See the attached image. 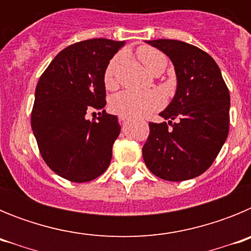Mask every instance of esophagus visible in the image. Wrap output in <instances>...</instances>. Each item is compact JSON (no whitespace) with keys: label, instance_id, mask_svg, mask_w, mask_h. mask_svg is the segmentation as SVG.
Segmentation results:
<instances>
[{"label":"esophagus","instance_id":"1","mask_svg":"<svg viewBox=\"0 0 251 251\" xmlns=\"http://www.w3.org/2000/svg\"><path fill=\"white\" fill-rule=\"evenodd\" d=\"M128 119H129V118H127V117H123V115H121V117H119V121H121L122 123H124V122H127Z\"/></svg>","mask_w":251,"mask_h":251}]
</instances>
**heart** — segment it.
I'll use <instances>...</instances> for the list:
<instances>
[{
  "label": "heart",
  "mask_w": 251,
  "mask_h": 251,
  "mask_svg": "<svg viewBox=\"0 0 251 251\" xmlns=\"http://www.w3.org/2000/svg\"><path fill=\"white\" fill-rule=\"evenodd\" d=\"M137 56L141 63L152 74L157 70L165 72L167 65V57L161 51L151 46H141L137 50ZM122 55H115L104 70L103 81L106 89H114L118 84V70L122 64ZM163 105V98L158 92H130L123 90L110 98L109 108L113 113L128 118H139L151 114Z\"/></svg>",
  "instance_id": "heart-1"
}]
</instances>
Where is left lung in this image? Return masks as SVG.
Segmentation results:
<instances>
[{"mask_svg": "<svg viewBox=\"0 0 251 251\" xmlns=\"http://www.w3.org/2000/svg\"><path fill=\"white\" fill-rule=\"evenodd\" d=\"M148 44L172 60L177 90L159 114L167 123H150L143 159L159 178L186 181L200 176L214 163L227 138L229 89L215 60L201 49L170 39Z\"/></svg>", "mask_w": 251, "mask_h": 251, "instance_id": "obj_1", "label": "left lung"}]
</instances>
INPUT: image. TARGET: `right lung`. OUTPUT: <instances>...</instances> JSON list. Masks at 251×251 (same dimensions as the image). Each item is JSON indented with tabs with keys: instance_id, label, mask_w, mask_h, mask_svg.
I'll return each instance as SVG.
<instances>
[{
	"instance_id": "right-lung-1",
	"label": "right lung",
	"mask_w": 251,
	"mask_h": 251,
	"mask_svg": "<svg viewBox=\"0 0 251 251\" xmlns=\"http://www.w3.org/2000/svg\"><path fill=\"white\" fill-rule=\"evenodd\" d=\"M123 41L90 39L61 50L40 76L31 127L40 154L60 177L89 182L105 172L121 133L106 114L104 70ZM97 110L98 121L86 118Z\"/></svg>"
}]
</instances>
